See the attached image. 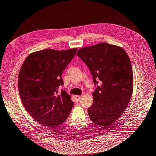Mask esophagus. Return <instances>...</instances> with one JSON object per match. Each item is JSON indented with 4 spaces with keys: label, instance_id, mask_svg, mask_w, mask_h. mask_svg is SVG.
<instances>
[{
    "label": "esophagus",
    "instance_id": "esophagus-1",
    "mask_svg": "<svg viewBox=\"0 0 156 156\" xmlns=\"http://www.w3.org/2000/svg\"><path fill=\"white\" fill-rule=\"evenodd\" d=\"M81 96H79V95H76L75 96V98H76V100H78V101H79L80 99L81 98Z\"/></svg>",
    "mask_w": 156,
    "mask_h": 156
}]
</instances>
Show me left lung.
I'll list each match as a JSON object with an SVG mask.
<instances>
[{"label": "left lung", "mask_w": 156, "mask_h": 156, "mask_svg": "<svg viewBox=\"0 0 156 156\" xmlns=\"http://www.w3.org/2000/svg\"><path fill=\"white\" fill-rule=\"evenodd\" d=\"M76 55L89 68L94 83L101 81L92 93L93 103L88 109L90 119L101 128H110L132 97L133 73L129 56L122 47L105 42L81 48Z\"/></svg>", "instance_id": "8db88e82"}]
</instances>
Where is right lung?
Instances as JSON below:
<instances>
[{
	"label": "right lung",
	"mask_w": 156,
	"mask_h": 156,
	"mask_svg": "<svg viewBox=\"0 0 156 156\" xmlns=\"http://www.w3.org/2000/svg\"><path fill=\"white\" fill-rule=\"evenodd\" d=\"M77 48L45 49L31 53L23 62L18 78L22 102L29 115L48 129L62 124L73 106L71 96L58 88L62 74Z\"/></svg>",
	"instance_id": "1"
}]
</instances>
